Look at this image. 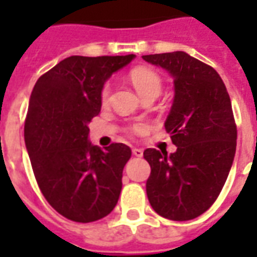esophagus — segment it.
Wrapping results in <instances>:
<instances>
[{
  "label": "esophagus",
  "mask_w": 257,
  "mask_h": 257,
  "mask_svg": "<svg viewBox=\"0 0 257 257\" xmlns=\"http://www.w3.org/2000/svg\"><path fill=\"white\" fill-rule=\"evenodd\" d=\"M132 154H134L135 157H143V150L134 147V149H132Z\"/></svg>",
  "instance_id": "1"
}]
</instances>
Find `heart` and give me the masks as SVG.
I'll return each mask as SVG.
<instances>
[{"mask_svg":"<svg viewBox=\"0 0 257 257\" xmlns=\"http://www.w3.org/2000/svg\"><path fill=\"white\" fill-rule=\"evenodd\" d=\"M131 82L134 84L135 89L138 90L142 97L147 95H156L158 96L161 93L162 89V79L156 73L154 70L147 67H138L134 68L131 74H129ZM110 92H111V85L106 84L101 89V101L106 103L110 97ZM138 129V128H135Z\"/></svg>","mask_w":257,"mask_h":257,"instance_id":"1","label":"heart"}]
</instances>
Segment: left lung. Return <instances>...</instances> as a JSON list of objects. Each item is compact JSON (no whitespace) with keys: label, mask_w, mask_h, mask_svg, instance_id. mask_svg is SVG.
<instances>
[{"label":"left lung","mask_w":257,"mask_h":257,"mask_svg":"<svg viewBox=\"0 0 257 257\" xmlns=\"http://www.w3.org/2000/svg\"><path fill=\"white\" fill-rule=\"evenodd\" d=\"M171 74L175 96L165 129L178 149L143 153L150 164L146 191L153 209L169 220H191L219 197L231 169L237 126L226 85L215 68L189 53L145 55Z\"/></svg>","instance_id":"8db88e82"}]
</instances>
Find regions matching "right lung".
<instances>
[{"instance_id": "right-lung-1", "label": "right lung", "mask_w": 257, "mask_h": 257, "mask_svg": "<svg viewBox=\"0 0 257 257\" xmlns=\"http://www.w3.org/2000/svg\"><path fill=\"white\" fill-rule=\"evenodd\" d=\"M134 59L70 56L31 92L25 142L33 172L49 205L70 220H99L118 202L132 151L123 143L93 146L88 123L100 112L104 82Z\"/></svg>"}]
</instances>
